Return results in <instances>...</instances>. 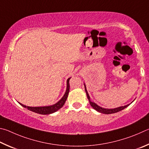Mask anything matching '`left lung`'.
Listing matches in <instances>:
<instances>
[{
	"mask_svg": "<svg viewBox=\"0 0 149 149\" xmlns=\"http://www.w3.org/2000/svg\"><path fill=\"white\" fill-rule=\"evenodd\" d=\"M84 88H85V91H86V95L88 97V100H89V102L90 105L92 107L96 110L97 111H98L99 113H103V114H113V113H118V112L122 110H123L125 108H126L127 107H128L130 104H131L132 102L128 104V105H124V106H121V107H117V108H114V109H105V108H103L99 106L97 104L95 103L94 102H92V101L90 100V97L89 94H88V93L87 92V90H86V86L85 84L84 83Z\"/></svg>",
	"mask_w": 149,
	"mask_h": 149,
	"instance_id": "1",
	"label": "left lung"
}]
</instances>
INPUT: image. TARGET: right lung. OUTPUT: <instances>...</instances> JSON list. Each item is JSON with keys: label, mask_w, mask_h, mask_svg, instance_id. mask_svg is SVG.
<instances>
[{"label": "right lung", "mask_w": 149, "mask_h": 149, "mask_svg": "<svg viewBox=\"0 0 149 149\" xmlns=\"http://www.w3.org/2000/svg\"><path fill=\"white\" fill-rule=\"evenodd\" d=\"M71 78V77H70ZM70 78H69L67 80V89L66 92H65L64 95L63 96L62 98L59 101L54 104V105H49V106H44V107H29V106H26L23 105V104L19 103L21 105L23 106V107L27 108L28 110L31 111H33L34 113L40 114H49L52 113H54L55 112H56L59 110V109H61L63 106L64 105V104L66 101L68 95H69V80Z\"/></svg>", "instance_id": "add662e5"}]
</instances>
